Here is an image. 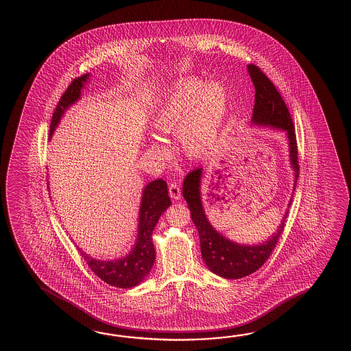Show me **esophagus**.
<instances>
[{"mask_svg": "<svg viewBox=\"0 0 351 351\" xmlns=\"http://www.w3.org/2000/svg\"><path fill=\"white\" fill-rule=\"evenodd\" d=\"M169 195H171V198H173L174 201H179V199H180L182 193H180V188H179L177 183H172V184L169 186Z\"/></svg>", "mask_w": 351, "mask_h": 351, "instance_id": "esophagus-1", "label": "esophagus"}]
</instances>
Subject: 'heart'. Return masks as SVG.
Instances as JSON below:
<instances>
[{
    "label": "heart",
    "mask_w": 351,
    "mask_h": 351,
    "mask_svg": "<svg viewBox=\"0 0 351 351\" xmlns=\"http://www.w3.org/2000/svg\"><path fill=\"white\" fill-rule=\"evenodd\" d=\"M228 112V94L221 82L203 84L188 77L176 84L159 101L152 127L165 134H178L189 157H201L216 142ZM152 148L162 149L158 141Z\"/></svg>",
    "instance_id": "heart-1"
}]
</instances>
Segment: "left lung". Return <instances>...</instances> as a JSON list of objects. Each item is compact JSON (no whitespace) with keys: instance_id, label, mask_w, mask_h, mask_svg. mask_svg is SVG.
<instances>
[{"instance_id":"1","label":"left lung","mask_w":351,"mask_h":351,"mask_svg":"<svg viewBox=\"0 0 351 351\" xmlns=\"http://www.w3.org/2000/svg\"><path fill=\"white\" fill-rule=\"evenodd\" d=\"M247 70L256 89L251 123L256 127L271 128L280 132H285L289 142L290 167L293 172L292 188L295 191L300 167L296 134L292 124L291 115L285 104L284 99L269 77L252 64L247 65ZM202 167L188 173L183 183V197L188 203V208L191 209L194 226L198 230L203 261L213 274L224 278L236 280L254 274L266 262L269 254H272V250L276 246L277 241L284 231L285 221L289 209H286L281 223L278 224L276 231L266 241H262L256 245H243L234 242L217 231L209 222L202 203ZM291 201L292 197L287 204L289 208L291 206Z\"/></svg>"}]
</instances>
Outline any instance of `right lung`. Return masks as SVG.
Instances as JSON below:
<instances>
[{
    "instance_id": "right-lung-1",
    "label": "right lung",
    "mask_w": 351,
    "mask_h": 351,
    "mask_svg": "<svg viewBox=\"0 0 351 351\" xmlns=\"http://www.w3.org/2000/svg\"><path fill=\"white\" fill-rule=\"evenodd\" d=\"M89 77L90 74H85L75 79L60 99L51 119L50 138L67 109L80 100L82 88L86 85ZM171 203L168 186L163 179H156L144 186L138 215L136 239L134 246L125 256L114 260H99L85 254L77 247L91 271L106 284L119 289H130L143 282L149 275L156 261V250L152 234L159 218Z\"/></svg>"
}]
</instances>
